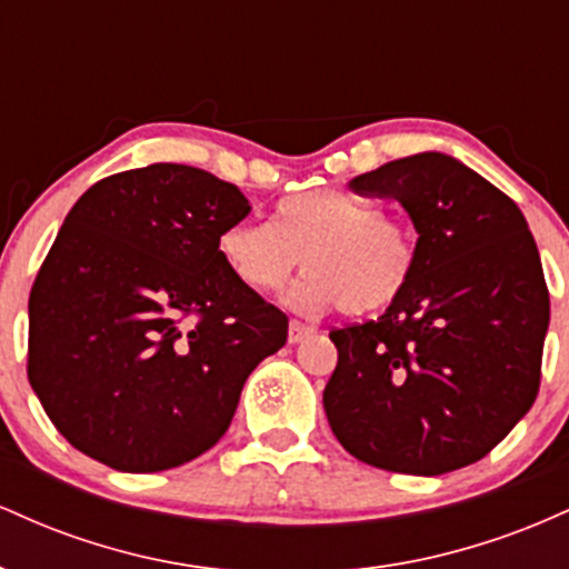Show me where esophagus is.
I'll list each match as a JSON object with an SVG mask.
<instances>
[{"instance_id": "esophagus-1", "label": "esophagus", "mask_w": 569, "mask_h": 569, "mask_svg": "<svg viewBox=\"0 0 569 569\" xmlns=\"http://www.w3.org/2000/svg\"><path fill=\"white\" fill-rule=\"evenodd\" d=\"M312 335H316V329H312V326H305V323H299V321H291L289 323V342L291 345L302 342V339L312 337Z\"/></svg>"}]
</instances>
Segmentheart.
Returning a JSON list of instances; mask_svg holds the SVG:
<instances>
[{
	"label": "heart",
	"mask_w": 569,
	"mask_h": 569,
	"mask_svg": "<svg viewBox=\"0 0 569 569\" xmlns=\"http://www.w3.org/2000/svg\"><path fill=\"white\" fill-rule=\"evenodd\" d=\"M217 251L253 293L278 291L302 262L310 272L286 293V305L302 316L335 307L350 316L385 310L409 289L417 267L407 227L339 189L289 194L276 206L272 224L232 221L219 232Z\"/></svg>",
	"instance_id": "1"
}]
</instances>
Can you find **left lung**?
I'll use <instances>...</instances> for the list:
<instances>
[{
    "instance_id": "8db88e82",
    "label": "left lung",
    "mask_w": 569,
    "mask_h": 569,
    "mask_svg": "<svg viewBox=\"0 0 569 569\" xmlns=\"http://www.w3.org/2000/svg\"><path fill=\"white\" fill-rule=\"evenodd\" d=\"M417 230L409 289L377 321L331 331L323 390L335 436L382 471L439 476L481 460L540 388L548 289L519 206L443 152L356 176Z\"/></svg>"
}]
</instances>
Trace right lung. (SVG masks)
Returning <instances> with one entry per match:
<instances>
[{"label":"right lung","instance_id":"1","mask_svg":"<svg viewBox=\"0 0 569 569\" xmlns=\"http://www.w3.org/2000/svg\"><path fill=\"white\" fill-rule=\"evenodd\" d=\"M248 213L230 181L176 162L74 202L29 297V382L71 447L154 473L227 433L248 375L289 337L217 251Z\"/></svg>","mask_w":569,"mask_h":569}]
</instances>
